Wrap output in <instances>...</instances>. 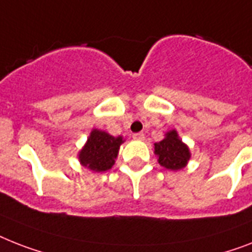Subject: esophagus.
<instances>
[{"label":"esophagus","instance_id":"obj_1","mask_svg":"<svg viewBox=\"0 0 252 252\" xmlns=\"http://www.w3.org/2000/svg\"><path fill=\"white\" fill-rule=\"evenodd\" d=\"M133 138H134V140H138V141H144L145 140V134L142 132L134 133V134H133Z\"/></svg>","mask_w":252,"mask_h":252}]
</instances>
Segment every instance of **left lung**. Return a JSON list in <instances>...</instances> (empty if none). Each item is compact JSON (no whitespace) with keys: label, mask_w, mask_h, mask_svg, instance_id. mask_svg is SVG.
Wrapping results in <instances>:
<instances>
[{"label":"left lung","mask_w":252,"mask_h":252,"mask_svg":"<svg viewBox=\"0 0 252 252\" xmlns=\"http://www.w3.org/2000/svg\"><path fill=\"white\" fill-rule=\"evenodd\" d=\"M155 154L158 155L159 164L172 171L184 168L190 158L189 149L180 140L176 130L168 132L164 140L155 144Z\"/></svg>","instance_id":"8db88e82"}]
</instances>
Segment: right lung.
Wrapping results in <instances>:
<instances>
[{
    "label": "right lung",
    "mask_w": 252,
    "mask_h": 252,
    "mask_svg": "<svg viewBox=\"0 0 252 252\" xmlns=\"http://www.w3.org/2000/svg\"><path fill=\"white\" fill-rule=\"evenodd\" d=\"M122 142V137L110 136L108 133L94 129L88 138L87 145L80 151L79 159L81 164L95 172L107 171L115 163Z\"/></svg>",
    "instance_id": "right-lung-1"
}]
</instances>
